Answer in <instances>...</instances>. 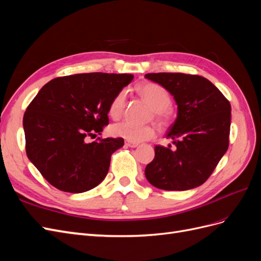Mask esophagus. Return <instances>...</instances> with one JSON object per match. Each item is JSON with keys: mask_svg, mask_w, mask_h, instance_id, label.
<instances>
[{"mask_svg": "<svg viewBox=\"0 0 261 261\" xmlns=\"http://www.w3.org/2000/svg\"><path fill=\"white\" fill-rule=\"evenodd\" d=\"M125 145L127 146V147H130V148H136V147L139 146V144H137V143H132V141H126Z\"/></svg>", "mask_w": 261, "mask_h": 261, "instance_id": "1", "label": "esophagus"}]
</instances>
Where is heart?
<instances>
[{
  "instance_id": "b5f03b06",
  "label": "heart",
  "mask_w": 261,
  "mask_h": 261,
  "mask_svg": "<svg viewBox=\"0 0 261 261\" xmlns=\"http://www.w3.org/2000/svg\"><path fill=\"white\" fill-rule=\"evenodd\" d=\"M138 92L148 103L154 109V115L158 121L162 124L169 121V109L172 106V98L170 92L154 83H146L138 87ZM126 92L121 90L115 94L109 106V114L114 120L120 117L125 108ZM110 133L114 137H120L132 143H141L154 137L155 129L151 125H137L125 121L113 124L110 127Z\"/></svg>"
}]
</instances>
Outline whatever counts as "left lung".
Instances as JSON below:
<instances>
[{
    "mask_svg": "<svg viewBox=\"0 0 261 261\" xmlns=\"http://www.w3.org/2000/svg\"><path fill=\"white\" fill-rule=\"evenodd\" d=\"M145 78L164 87L177 106L176 120L167 135L175 147H154L146 178L164 191L200 186L228 148L230 102L210 81L198 75L150 73Z\"/></svg>",
    "mask_w": 261,
    "mask_h": 261,
    "instance_id": "1",
    "label": "left lung"
}]
</instances>
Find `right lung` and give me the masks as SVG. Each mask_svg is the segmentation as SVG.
Instances as JSON below:
<instances>
[{"label": "right lung", "mask_w": 261, "mask_h": 261, "mask_svg": "<svg viewBox=\"0 0 261 261\" xmlns=\"http://www.w3.org/2000/svg\"><path fill=\"white\" fill-rule=\"evenodd\" d=\"M132 74L88 73L58 77L45 84L28 106L22 125L28 159L63 192L80 194L98 186L123 138L86 137L109 124V106Z\"/></svg>", "instance_id": "add662e5"}]
</instances>
